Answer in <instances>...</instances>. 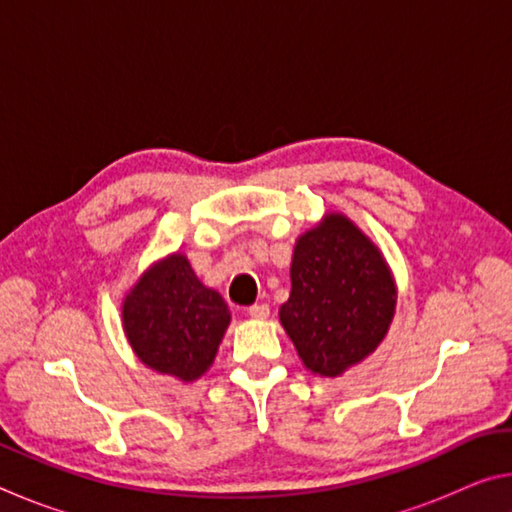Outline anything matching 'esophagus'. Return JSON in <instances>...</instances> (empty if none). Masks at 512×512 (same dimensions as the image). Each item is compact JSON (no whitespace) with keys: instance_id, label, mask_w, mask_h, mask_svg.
<instances>
[{"instance_id":"esophagus-1","label":"esophagus","mask_w":512,"mask_h":512,"mask_svg":"<svg viewBox=\"0 0 512 512\" xmlns=\"http://www.w3.org/2000/svg\"><path fill=\"white\" fill-rule=\"evenodd\" d=\"M268 314H271V307H268L266 302H257V305L248 307V316H250V318L264 320V318H268Z\"/></svg>"}]
</instances>
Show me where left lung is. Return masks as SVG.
Returning <instances> with one entry per match:
<instances>
[{
	"label": "left lung",
	"mask_w": 512,
	"mask_h": 512,
	"mask_svg": "<svg viewBox=\"0 0 512 512\" xmlns=\"http://www.w3.org/2000/svg\"><path fill=\"white\" fill-rule=\"evenodd\" d=\"M395 302L393 273L379 248L348 216L329 212L296 241L280 323L307 370L339 377L384 341Z\"/></svg>",
	"instance_id": "obj_1"
}]
</instances>
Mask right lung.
I'll list each match as a JSON object with an SVG mask.
<instances>
[{
	"instance_id": "right-lung-1",
	"label": "right lung",
	"mask_w": 512,
	"mask_h": 512,
	"mask_svg": "<svg viewBox=\"0 0 512 512\" xmlns=\"http://www.w3.org/2000/svg\"><path fill=\"white\" fill-rule=\"evenodd\" d=\"M121 318L126 339L144 366L194 381L212 366L230 325V309L198 280L185 255L173 253L128 291Z\"/></svg>"
}]
</instances>
